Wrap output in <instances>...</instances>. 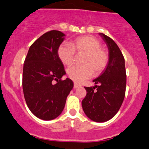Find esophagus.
Instances as JSON below:
<instances>
[{
    "label": "esophagus",
    "instance_id": "1",
    "mask_svg": "<svg viewBox=\"0 0 149 149\" xmlns=\"http://www.w3.org/2000/svg\"><path fill=\"white\" fill-rule=\"evenodd\" d=\"M79 86L78 84H77L76 83L74 84V89H75V88H77Z\"/></svg>",
    "mask_w": 149,
    "mask_h": 149
}]
</instances>
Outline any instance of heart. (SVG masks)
Wrapping results in <instances>:
<instances>
[{
  "instance_id": "b5f03b06",
  "label": "heart",
  "mask_w": 149,
  "mask_h": 149,
  "mask_svg": "<svg viewBox=\"0 0 149 149\" xmlns=\"http://www.w3.org/2000/svg\"><path fill=\"white\" fill-rule=\"evenodd\" d=\"M76 52L85 54L81 61L84 65H73L68 70L69 77L76 83H82L91 78L93 73L100 74L107 67L108 53L101 47V42L94 36H80L74 39L72 45L62 43L57 49L58 58L66 65L72 64Z\"/></svg>"
}]
</instances>
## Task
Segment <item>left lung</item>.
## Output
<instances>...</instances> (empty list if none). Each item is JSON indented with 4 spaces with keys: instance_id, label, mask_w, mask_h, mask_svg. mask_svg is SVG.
Returning a JSON list of instances; mask_svg holds the SVG:
<instances>
[{
    "instance_id": "8db88e82",
    "label": "left lung",
    "mask_w": 149,
    "mask_h": 149,
    "mask_svg": "<svg viewBox=\"0 0 149 149\" xmlns=\"http://www.w3.org/2000/svg\"><path fill=\"white\" fill-rule=\"evenodd\" d=\"M100 35L107 44L109 61L104 72L93 80L98 86L85 87L87 93L81 104L88 118L104 122L113 118L122 106L125 97L126 73L124 56L118 45L109 36L102 33Z\"/></svg>"
}]
</instances>
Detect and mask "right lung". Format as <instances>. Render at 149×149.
I'll use <instances>...</instances> for the list:
<instances>
[{"instance_id":"obj_1","label":"right lung","mask_w":149,"mask_h":149,"mask_svg":"<svg viewBox=\"0 0 149 149\" xmlns=\"http://www.w3.org/2000/svg\"><path fill=\"white\" fill-rule=\"evenodd\" d=\"M64 36L58 30L43 34L32 44L24 61V97L30 111L43 120H52L62 113L74 86L70 79H61L65 71L57 49Z\"/></svg>"}]
</instances>
